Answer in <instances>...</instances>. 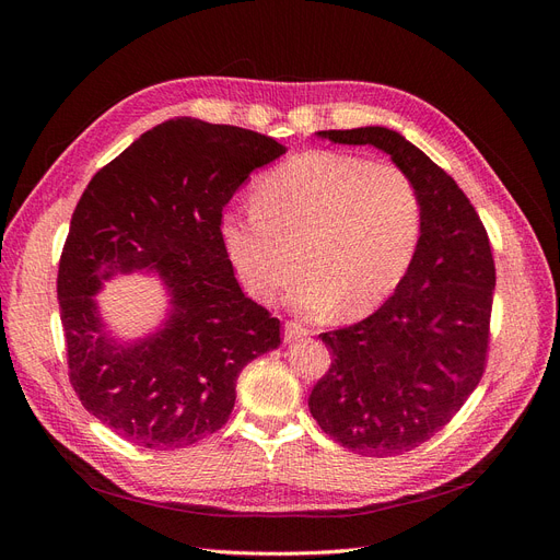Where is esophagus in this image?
<instances>
[{
  "instance_id": "obj_1",
  "label": "esophagus",
  "mask_w": 560,
  "mask_h": 560,
  "mask_svg": "<svg viewBox=\"0 0 560 560\" xmlns=\"http://www.w3.org/2000/svg\"><path fill=\"white\" fill-rule=\"evenodd\" d=\"M308 336V329L299 325V322H284V341H299V338Z\"/></svg>"
}]
</instances>
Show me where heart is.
I'll use <instances>...</instances> for the list:
<instances>
[{
	"instance_id": "heart-1",
	"label": "heart",
	"mask_w": 560,
	"mask_h": 560,
	"mask_svg": "<svg viewBox=\"0 0 560 560\" xmlns=\"http://www.w3.org/2000/svg\"><path fill=\"white\" fill-rule=\"evenodd\" d=\"M420 217L418 186L397 163L303 151L254 184L252 210L224 212L219 238L252 299L276 301L301 266V311L336 303L360 317L404 278Z\"/></svg>"
}]
</instances>
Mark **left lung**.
<instances>
[{
	"label": "left lung",
	"instance_id": "obj_1",
	"mask_svg": "<svg viewBox=\"0 0 560 560\" xmlns=\"http://www.w3.org/2000/svg\"><path fill=\"white\" fill-rule=\"evenodd\" d=\"M317 135L385 151L420 194V238L395 294L358 325L319 334L331 366L308 399L334 442L369 457L401 455L451 422L483 376L493 252L460 186L399 132L366 126Z\"/></svg>",
	"mask_w": 560,
	"mask_h": 560
}]
</instances>
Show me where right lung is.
I'll list each match as a JSON object with an SVG mask.
<instances>
[{"mask_svg":"<svg viewBox=\"0 0 560 560\" xmlns=\"http://www.w3.org/2000/svg\"><path fill=\"white\" fill-rule=\"evenodd\" d=\"M268 135L171 118L89 182L58 268L70 383L103 425L173 451L229 420L235 381L280 346V319L247 299L219 238L224 206L257 167L284 154ZM151 269L172 294L168 319L121 345L94 294L114 275Z\"/></svg>","mask_w":560,"mask_h":560,"instance_id":"obj_1","label":"right lung"}]
</instances>
